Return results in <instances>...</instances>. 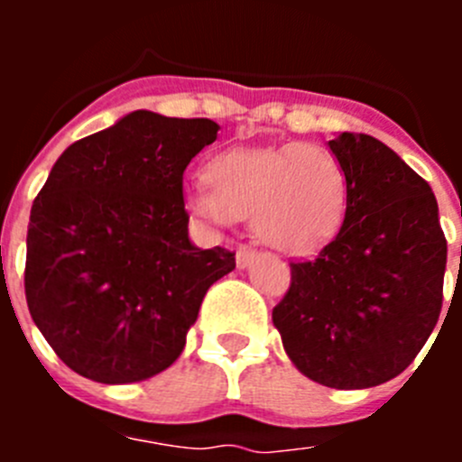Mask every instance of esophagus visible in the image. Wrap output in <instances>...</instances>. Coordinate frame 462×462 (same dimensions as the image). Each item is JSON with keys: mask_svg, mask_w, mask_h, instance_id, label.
I'll return each instance as SVG.
<instances>
[{"mask_svg": "<svg viewBox=\"0 0 462 462\" xmlns=\"http://www.w3.org/2000/svg\"><path fill=\"white\" fill-rule=\"evenodd\" d=\"M252 259H254V250L252 247H240L236 252V263H238V268H247L252 263Z\"/></svg>", "mask_w": 462, "mask_h": 462, "instance_id": "1", "label": "esophagus"}]
</instances>
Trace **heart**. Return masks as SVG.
<instances>
[{
    "label": "heart",
    "mask_w": 462,
    "mask_h": 462,
    "mask_svg": "<svg viewBox=\"0 0 462 462\" xmlns=\"http://www.w3.org/2000/svg\"><path fill=\"white\" fill-rule=\"evenodd\" d=\"M206 182L185 194L196 219L224 228L252 217L254 234L289 254L319 247L345 215V166L317 143L224 150L206 164Z\"/></svg>",
    "instance_id": "heart-1"
}]
</instances>
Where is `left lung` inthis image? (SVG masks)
<instances>
[{"instance_id": "8db88e82", "label": "left lung", "mask_w": 462, "mask_h": 462, "mask_svg": "<svg viewBox=\"0 0 462 462\" xmlns=\"http://www.w3.org/2000/svg\"><path fill=\"white\" fill-rule=\"evenodd\" d=\"M345 166L340 231L273 308L282 345L305 377L330 389H370L398 377L442 312L447 238L430 185L382 141L328 143Z\"/></svg>"}]
</instances>
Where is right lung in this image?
I'll list each match as a JSON object with an SVG mask.
<instances>
[{
    "mask_svg": "<svg viewBox=\"0 0 462 462\" xmlns=\"http://www.w3.org/2000/svg\"><path fill=\"white\" fill-rule=\"evenodd\" d=\"M217 129L134 110L52 166L32 206L24 296L73 373L129 383L166 370L208 289L236 268V252L187 238L182 175Z\"/></svg>",
    "mask_w": 462,
    "mask_h": 462,
    "instance_id": "1",
    "label": "right lung"
}]
</instances>
